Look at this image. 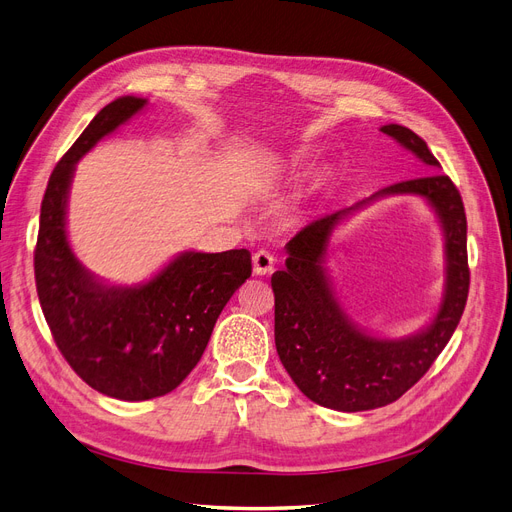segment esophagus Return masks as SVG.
I'll list each match as a JSON object with an SVG mask.
<instances>
[{"label": "esophagus", "mask_w": 512, "mask_h": 512, "mask_svg": "<svg viewBox=\"0 0 512 512\" xmlns=\"http://www.w3.org/2000/svg\"><path fill=\"white\" fill-rule=\"evenodd\" d=\"M274 255L268 253V251H257L253 255V272L257 276H266V274H272L274 272Z\"/></svg>", "instance_id": "34e87169"}]
</instances>
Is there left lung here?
<instances>
[{
    "instance_id": "1",
    "label": "left lung",
    "mask_w": 512,
    "mask_h": 512,
    "mask_svg": "<svg viewBox=\"0 0 512 512\" xmlns=\"http://www.w3.org/2000/svg\"><path fill=\"white\" fill-rule=\"evenodd\" d=\"M382 132L424 164L439 168L426 141L413 130L388 124ZM394 193L422 195L446 234V291L438 316L420 334L403 340L373 338L356 328L332 293L322 261L334 227L371 199ZM287 268L272 276L274 339L280 363L310 401L337 411H367L394 403L437 361L456 331L470 287L466 213L458 187L443 173L388 185L306 225L287 242Z\"/></svg>"
}]
</instances>
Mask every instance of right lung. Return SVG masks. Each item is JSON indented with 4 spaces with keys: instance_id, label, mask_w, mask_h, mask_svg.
Wrapping results in <instances>:
<instances>
[{
    "instance_id": "obj_1",
    "label": "right lung",
    "mask_w": 512,
    "mask_h": 512,
    "mask_svg": "<svg viewBox=\"0 0 512 512\" xmlns=\"http://www.w3.org/2000/svg\"><path fill=\"white\" fill-rule=\"evenodd\" d=\"M147 105L120 97L105 105L54 166L35 244V287L65 361L101 394L149 401L175 390L211 339L227 301L251 276V253L185 251L137 287H109L75 259L65 230L78 160Z\"/></svg>"
}]
</instances>
